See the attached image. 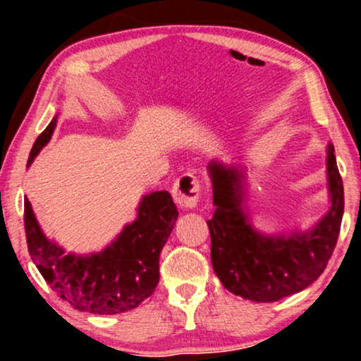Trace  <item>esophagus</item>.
Returning <instances> with one entry per match:
<instances>
[{
	"label": "esophagus",
	"instance_id": "obj_1",
	"mask_svg": "<svg viewBox=\"0 0 361 361\" xmlns=\"http://www.w3.org/2000/svg\"><path fill=\"white\" fill-rule=\"evenodd\" d=\"M173 200L180 209H193L198 204V198L202 193V185L197 176L192 173H185L181 175L173 185Z\"/></svg>",
	"mask_w": 361,
	"mask_h": 361
}]
</instances>
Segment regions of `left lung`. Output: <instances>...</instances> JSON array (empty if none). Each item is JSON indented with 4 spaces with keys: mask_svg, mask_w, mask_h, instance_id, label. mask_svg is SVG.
I'll list each match as a JSON object with an SVG mask.
<instances>
[{
    "mask_svg": "<svg viewBox=\"0 0 361 361\" xmlns=\"http://www.w3.org/2000/svg\"><path fill=\"white\" fill-rule=\"evenodd\" d=\"M217 207L209 224L212 267L234 295L252 302H276L307 288L324 271L341 229L345 192L334 146L327 144L331 207L309 233L264 235L244 212V169L209 164Z\"/></svg>",
    "mask_w": 361,
    "mask_h": 361,
    "instance_id": "8db88e82",
    "label": "left lung"
}]
</instances>
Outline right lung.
Listing matches in <instances>:
<instances>
[{
  "instance_id": "obj_1",
  "label": "right lung",
  "mask_w": 361,
  "mask_h": 361,
  "mask_svg": "<svg viewBox=\"0 0 361 361\" xmlns=\"http://www.w3.org/2000/svg\"><path fill=\"white\" fill-rule=\"evenodd\" d=\"M57 117L39 135L28 164L51 140ZM178 219L168 192L144 195L137 217L100 252L74 255L45 238L30 202L25 198V234L28 252L40 275L74 309L91 314H118L135 309L159 281V255Z\"/></svg>"
}]
</instances>
